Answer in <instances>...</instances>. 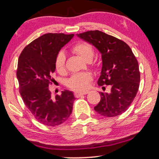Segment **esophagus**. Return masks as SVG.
I'll use <instances>...</instances> for the list:
<instances>
[{"label": "esophagus", "mask_w": 159, "mask_h": 159, "mask_svg": "<svg viewBox=\"0 0 159 159\" xmlns=\"http://www.w3.org/2000/svg\"><path fill=\"white\" fill-rule=\"evenodd\" d=\"M89 93V92L88 91H85V92H75V95L76 97H80V96H82V95H85Z\"/></svg>", "instance_id": "34e87169"}]
</instances>
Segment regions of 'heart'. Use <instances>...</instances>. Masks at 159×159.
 Listing matches in <instances>:
<instances>
[{"label":"heart","instance_id":"heart-1","mask_svg":"<svg viewBox=\"0 0 159 159\" xmlns=\"http://www.w3.org/2000/svg\"><path fill=\"white\" fill-rule=\"evenodd\" d=\"M71 50L73 52L80 55L83 60L87 62L92 61L94 57V49L85 42H77L72 46ZM66 57L63 52H59L56 55L55 60V67L58 72L62 73L65 70ZM92 75L89 72H80L73 75L68 80V87L77 91H84L89 86V83L92 80Z\"/></svg>","mask_w":159,"mask_h":159}]
</instances>
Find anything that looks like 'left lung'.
<instances>
[{
	"label": "left lung",
	"mask_w": 159,
	"mask_h": 159,
	"mask_svg": "<svg viewBox=\"0 0 159 159\" xmlns=\"http://www.w3.org/2000/svg\"><path fill=\"white\" fill-rule=\"evenodd\" d=\"M77 36L102 53V68L97 84L111 87L109 94L100 92L101 100L94 110L107 117L120 115L132 103L140 82L138 61L132 50L125 42L99 30L84 32Z\"/></svg>",
	"instance_id": "8db88e82"
}]
</instances>
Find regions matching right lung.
Returning a JSON list of instances; mask_svg holds the SVG:
<instances>
[{"label": "right lung", "mask_w": 159, "mask_h": 159, "mask_svg": "<svg viewBox=\"0 0 159 159\" xmlns=\"http://www.w3.org/2000/svg\"><path fill=\"white\" fill-rule=\"evenodd\" d=\"M73 36L45 34L25 46L19 56L16 75L22 99L35 119L48 126L63 124L72 111V92L65 90L53 97L49 85L54 80L56 55Z\"/></svg>", "instance_id": "right-lung-1"}]
</instances>
